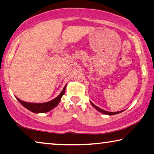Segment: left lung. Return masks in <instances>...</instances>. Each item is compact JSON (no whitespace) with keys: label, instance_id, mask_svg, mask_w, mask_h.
Wrapping results in <instances>:
<instances>
[{"label":"left lung","instance_id":"8db88e82","mask_svg":"<svg viewBox=\"0 0 154 154\" xmlns=\"http://www.w3.org/2000/svg\"><path fill=\"white\" fill-rule=\"evenodd\" d=\"M91 103L92 106H93L94 108H95V109H96L98 111H100V112H101V113H104V114L109 115V116H112V115H116V114L120 113H121V112H122V111H118V112H109V111H104V110H103L102 109H100V108L97 107V106H95V105L93 104L91 102Z\"/></svg>","mask_w":154,"mask_h":154}]
</instances>
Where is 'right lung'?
<instances>
[{
  "label": "right lung",
  "mask_w": 154,
  "mask_h": 154,
  "mask_svg": "<svg viewBox=\"0 0 154 154\" xmlns=\"http://www.w3.org/2000/svg\"><path fill=\"white\" fill-rule=\"evenodd\" d=\"M66 87V86H65V87H64L63 89V91H61V93L59 94L56 98H54V100H52L48 102L39 103V104H37V103H29V102H23V101L19 100L17 97V99L25 108H26L27 109H28L29 111L33 112V113H46V112L50 111V110L54 109V107H56L57 105H58V104L61 99V97H62V96L64 95V93H65Z\"/></svg>",
  "instance_id": "add662e5"
}]
</instances>
